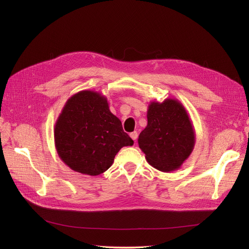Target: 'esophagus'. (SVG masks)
Instances as JSON below:
<instances>
[{"label":"esophagus","mask_w":249,"mask_h":249,"mask_svg":"<svg viewBox=\"0 0 249 249\" xmlns=\"http://www.w3.org/2000/svg\"><path fill=\"white\" fill-rule=\"evenodd\" d=\"M130 137H131L134 141H136V140H137V138H138V133H137L136 131L130 133Z\"/></svg>","instance_id":"obj_1"}]
</instances>
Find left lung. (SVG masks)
<instances>
[{"mask_svg": "<svg viewBox=\"0 0 249 249\" xmlns=\"http://www.w3.org/2000/svg\"><path fill=\"white\" fill-rule=\"evenodd\" d=\"M149 165L163 172L178 169L193 152L195 131L183 104L167 97L150 102L147 125L138 138Z\"/></svg>", "mask_w": 249, "mask_h": 249, "instance_id": "1", "label": "left lung"}]
</instances>
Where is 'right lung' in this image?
<instances>
[{
    "label": "right lung",
    "instance_id": "1",
    "mask_svg": "<svg viewBox=\"0 0 249 249\" xmlns=\"http://www.w3.org/2000/svg\"><path fill=\"white\" fill-rule=\"evenodd\" d=\"M60 159L73 171L99 176L111 167L124 146L134 141L109 109L107 97L82 90L66 101L54 127Z\"/></svg>",
    "mask_w": 249,
    "mask_h": 249
}]
</instances>
